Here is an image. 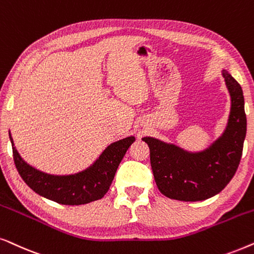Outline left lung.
Segmentation results:
<instances>
[{"label": "left lung", "instance_id": "1", "mask_svg": "<svg viewBox=\"0 0 254 254\" xmlns=\"http://www.w3.org/2000/svg\"><path fill=\"white\" fill-rule=\"evenodd\" d=\"M230 96L228 127L208 150L189 153L175 145L151 137L143 140L150 147L151 167L161 194L179 201H203L218 194L231 181L241 162L246 136L244 95L241 84L223 70Z\"/></svg>", "mask_w": 254, "mask_h": 254}]
</instances>
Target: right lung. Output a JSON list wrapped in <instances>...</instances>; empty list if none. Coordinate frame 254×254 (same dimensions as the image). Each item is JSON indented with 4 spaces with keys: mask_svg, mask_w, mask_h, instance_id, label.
<instances>
[{
    "mask_svg": "<svg viewBox=\"0 0 254 254\" xmlns=\"http://www.w3.org/2000/svg\"><path fill=\"white\" fill-rule=\"evenodd\" d=\"M12 157L15 166L26 185L37 194L60 204L79 205L100 200L113 182L115 174L127 148L134 141V137H127L108 146L95 164L88 170L75 175L57 177L39 172L29 166L13 147Z\"/></svg>",
    "mask_w": 254,
    "mask_h": 254,
    "instance_id": "1",
    "label": "right lung"
}]
</instances>
